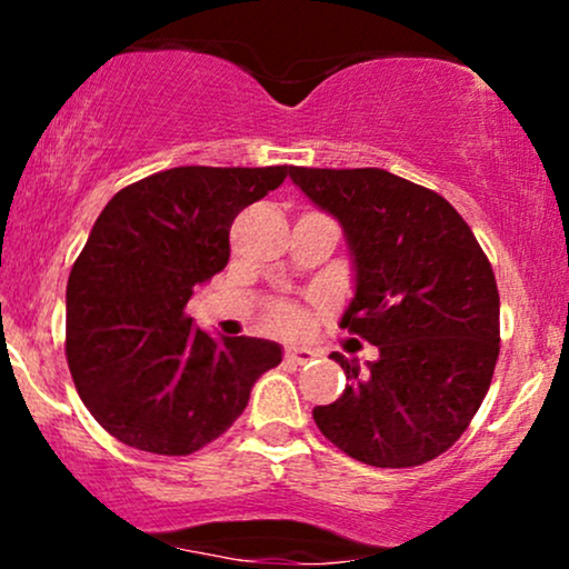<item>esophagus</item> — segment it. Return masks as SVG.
Instances as JSON below:
<instances>
[{
    "mask_svg": "<svg viewBox=\"0 0 569 569\" xmlns=\"http://www.w3.org/2000/svg\"><path fill=\"white\" fill-rule=\"evenodd\" d=\"M283 358L289 363H293V367H305V363H310L312 358H316V352H312L310 348H286Z\"/></svg>",
    "mask_w": 569,
    "mask_h": 569,
    "instance_id": "34e87169",
    "label": "esophagus"
}]
</instances>
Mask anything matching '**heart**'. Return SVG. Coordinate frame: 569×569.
Here are the masks:
<instances>
[{"label":"heart","instance_id":"obj_1","mask_svg":"<svg viewBox=\"0 0 569 569\" xmlns=\"http://www.w3.org/2000/svg\"><path fill=\"white\" fill-rule=\"evenodd\" d=\"M272 321H276L278 329L293 331L302 326L305 312H302V307H297L291 302H280V305H276V310H272Z\"/></svg>","mask_w":569,"mask_h":569}]
</instances>
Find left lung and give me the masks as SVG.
Listing matches in <instances>:
<instances>
[{"mask_svg": "<svg viewBox=\"0 0 569 569\" xmlns=\"http://www.w3.org/2000/svg\"><path fill=\"white\" fill-rule=\"evenodd\" d=\"M291 181L342 224L356 297L342 329L380 358L312 409L335 447L375 468L447 452L485 401L500 352V293L466 219L433 189L382 168H291Z\"/></svg>", "mask_w": 569, "mask_h": 569, "instance_id": "8db88e82", "label": "left lung"}]
</instances>
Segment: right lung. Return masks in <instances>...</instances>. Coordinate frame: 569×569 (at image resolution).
<instances>
[{
	"mask_svg": "<svg viewBox=\"0 0 569 569\" xmlns=\"http://www.w3.org/2000/svg\"><path fill=\"white\" fill-rule=\"evenodd\" d=\"M291 166H184L114 194L67 286V361L98 426L152 455H192L243 415L280 345L213 339L187 316L230 262V227Z\"/></svg>",
	"mask_w": 569,
	"mask_h": 569,
	"instance_id": "add662e5",
	"label": "right lung"
}]
</instances>
